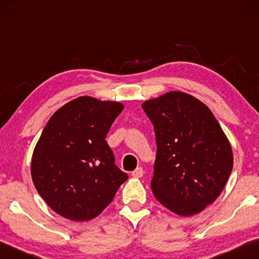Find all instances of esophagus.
<instances>
[{"label": "esophagus", "mask_w": 259, "mask_h": 259, "mask_svg": "<svg viewBox=\"0 0 259 259\" xmlns=\"http://www.w3.org/2000/svg\"><path fill=\"white\" fill-rule=\"evenodd\" d=\"M131 175H133V177H135V178H140V177H143V175H144V170H143V168H137L135 170V171H133L131 172Z\"/></svg>", "instance_id": "34e87169"}]
</instances>
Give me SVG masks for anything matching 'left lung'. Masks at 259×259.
Listing matches in <instances>:
<instances>
[{
    "instance_id": "8db88e82",
    "label": "left lung",
    "mask_w": 259,
    "mask_h": 259,
    "mask_svg": "<svg viewBox=\"0 0 259 259\" xmlns=\"http://www.w3.org/2000/svg\"><path fill=\"white\" fill-rule=\"evenodd\" d=\"M142 107L154 125L157 146L153 194L179 216L201 212L218 198L233 168L226 135L202 102L182 91Z\"/></svg>"
}]
</instances>
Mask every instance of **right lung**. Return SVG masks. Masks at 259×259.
<instances>
[{
  "instance_id": "add662e5",
  "label": "right lung",
  "mask_w": 259,
  "mask_h": 259,
  "mask_svg": "<svg viewBox=\"0 0 259 259\" xmlns=\"http://www.w3.org/2000/svg\"><path fill=\"white\" fill-rule=\"evenodd\" d=\"M122 109L119 102L83 96L48 121L34 148L30 174L38 194L60 216L74 222L97 217L128 179L105 140Z\"/></svg>"
}]
</instances>
